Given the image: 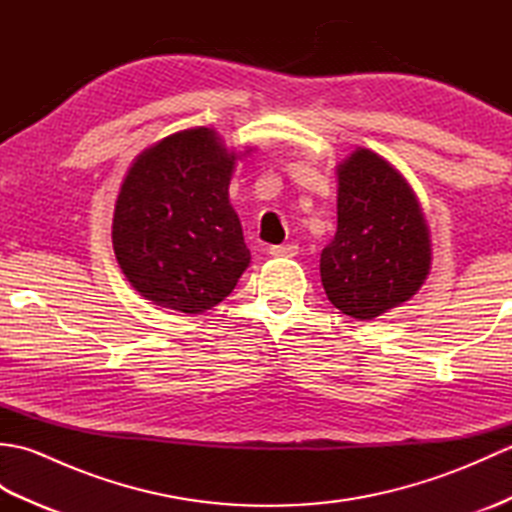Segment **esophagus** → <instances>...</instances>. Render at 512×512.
Returning <instances> with one entry per match:
<instances>
[{
	"label": "esophagus",
	"mask_w": 512,
	"mask_h": 512,
	"mask_svg": "<svg viewBox=\"0 0 512 512\" xmlns=\"http://www.w3.org/2000/svg\"><path fill=\"white\" fill-rule=\"evenodd\" d=\"M273 257H295L299 253L297 244H279V246H270L268 250Z\"/></svg>",
	"instance_id": "obj_1"
}]
</instances>
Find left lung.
Returning a JSON list of instances; mask_svg holds the SVG:
<instances>
[{
	"label": "left lung",
	"instance_id": "obj_1",
	"mask_svg": "<svg viewBox=\"0 0 512 512\" xmlns=\"http://www.w3.org/2000/svg\"><path fill=\"white\" fill-rule=\"evenodd\" d=\"M336 233L321 253L325 295L347 317L372 321L409 301L431 270V233L418 195L372 149L336 165Z\"/></svg>",
	"mask_w": 512,
	"mask_h": 512
}]
</instances>
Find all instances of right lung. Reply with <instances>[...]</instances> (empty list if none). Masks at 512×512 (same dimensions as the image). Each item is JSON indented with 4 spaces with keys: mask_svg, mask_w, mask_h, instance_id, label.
<instances>
[{
    "mask_svg": "<svg viewBox=\"0 0 512 512\" xmlns=\"http://www.w3.org/2000/svg\"><path fill=\"white\" fill-rule=\"evenodd\" d=\"M211 127H191L140 151L118 191L112 244L123 275L160 308L202 314L224 301L250 264L228 202L235 162Z\"/></svg>",
    "mask_w": 512,
    "mask_h": 512,
    "instance_id": "right-lung-1",
    "label": "right lung"
}]
</instances>
